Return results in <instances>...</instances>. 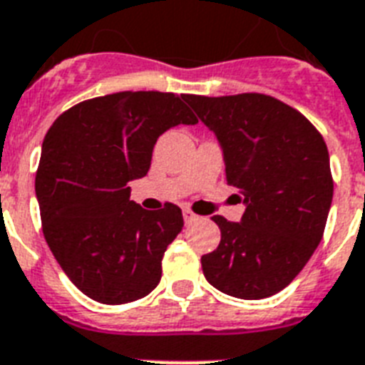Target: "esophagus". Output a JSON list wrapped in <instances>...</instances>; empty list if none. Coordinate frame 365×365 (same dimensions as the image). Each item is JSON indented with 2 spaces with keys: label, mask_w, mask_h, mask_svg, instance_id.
<instances>
[{
  "label": "esophagus",
  "mask_w": 365,
  "mask_h": 365,
  "mask_svg": "<svg viewBox=\"0 0 365 365\" xmlns=\"http://www.w3.org/2000/svg\"><path fill=\"white\" fill-rule=\"evenodd\" d=\"M197 219H198V215H195L191 210L183 208V221H185V223H192V221H197Z\"/></svg>",
  "instance_id": "esophagus-1"
}]
</instances>
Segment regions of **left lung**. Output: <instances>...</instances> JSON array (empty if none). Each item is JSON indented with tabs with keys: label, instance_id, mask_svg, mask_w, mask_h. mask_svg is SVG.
Listing matches in <instances>:
<instances>
[{
	"label": "left lung",
	"instance_id": "left-lung-1",
	"mask_svg": "<svg viewBox=\"0 0 365 365\" xmlns=\"http://www.w3.org/2000/svg\"><path fill=\"white\" fill-rule=\"evenodd\" d=\"M223 152L227 183L245 212L213 215L217 250L202 255L204 277L225 294L260 300L285 289L321 244L334 197L321 133L289 105L260 96H185Z\"/></svg>",
	"mask_w": 365,
	"mask_h": 365
}]
</instances>
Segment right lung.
I'll list each match as a JSON object with an SVG mask.
<instances>
[{"label": "right lung", "mask_w": 365, "mask_h": 365, "mask_svg": "<svg viewBox=\"0 0 365 365\" xmlns=\"http://www.w3.org/2000/svg\"><path fill=\"white\" fill-rule=\"evenodd\" d=\"M195 123L183 97L120 91L73 106L44 136L35 178L44 240L91 300L118 306L159 285L182 210L140 208L129 182L146 176L163 133Z\"/></svg>", "instance_id": "add662e5"}]
</instances>
